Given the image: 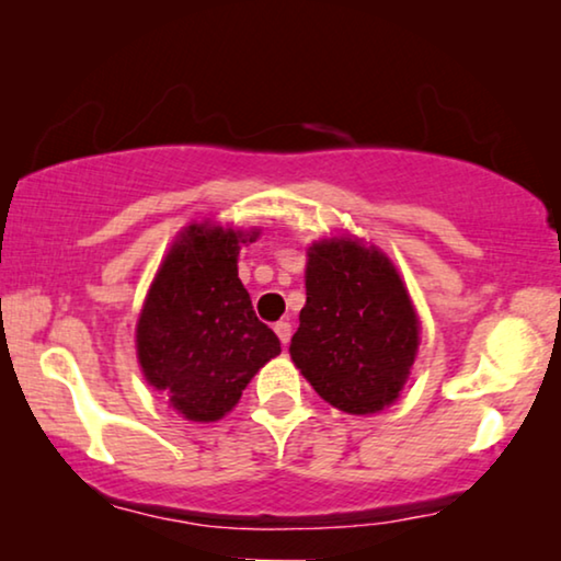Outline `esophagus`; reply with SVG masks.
<instances>
[{
	"label": "esophagus",
	"mask_w": 561,
	"mask_h": 561,
	"mask_svg": "<svg viewBox=\"0 0 561 561\" xmlns=\"http://www.w3.org/2000/svg\"><path fill=\"white\" fill-rule=\"evenodd\" d=\"M273 329H275V334H278L283 347H286V344L290 342V324H288V321H278V324H275Z\"/></svg>",
	"instance_id": "obj_1"
}]
</instances>
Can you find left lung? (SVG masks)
Instances as JSON below:
<instances>
[{"mask_svg": "<svg viewBox=\"0 0 561 561\" xmlns=\"http://www.w3.org/2000/svg\"><path fill=\"white\" fill-rule=\"evenodd\" d=\"M290 359L344 413H378L409 380L419 317L396 265L355 237L313 242Z\"/></svg>", "mask_w": 561, "mask_h": 561, "instance_id": "1", "label": "left lung"}]
</instances>
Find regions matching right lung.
Segmentation results:
<instances>
[{
	"mask_svg": "<svg viewBox=\"0 0 561 561\" xmlns=\"http://www.w3.org/2000/svg\"><path fill=\"white\" fill-rule=\"evenodd\" d=\"M260 229L188 225L175 237L137 319L145 380L188 421H219L240 401L280 340L252 311L237 275L240 244Z\"/></svg>",
	"mask_w": 561,
	"mask_h": 561,
	"instance_id": "obj_1",
	"label": "right lung"
}]
</instances>
